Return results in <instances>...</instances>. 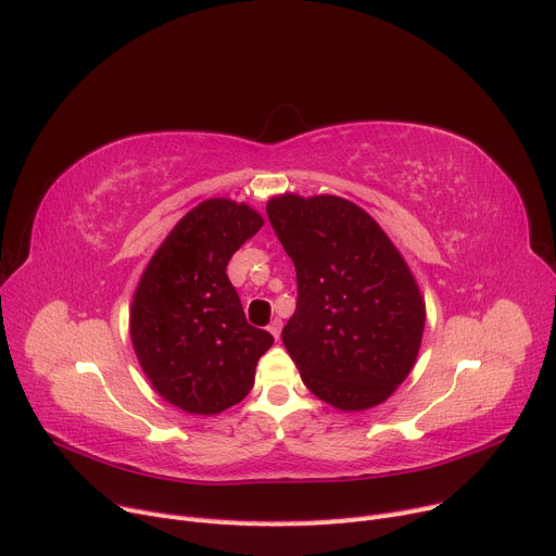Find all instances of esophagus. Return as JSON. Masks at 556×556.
I'll return each instance as SVG.
<instances>
[{
	"label": "esophagus",
	"mask_w": 556,
	"mask_h": 556,
	"mask_svg": "<svg viewBox=\"0 0 556 556\" xmlns=\"http://www.w3.org/2000/svg\"><path fill=\"white\" fill-rule=\"evenodd\" d=\"M268 331H270L275 338H279V336H281V320L275 318V320L268 325Z\"/></svg>",
	"instance_id": "esophagus-1"
}]
</instances>
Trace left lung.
Masks as SVG:
<instances>
[{
  "instance_id": "8db88e82",
  "label": "left lung",
  "mask_w": 556,
  "mask_h": 556,
  "mask_svg": "<svg viewBox=\"0 0 556 556\" xmlns=\"http://www.w3.org/2000/svg\"><path fill=\"white\" fill-rule=\"evenodd\" d=\"M293 258L298 306L281 338L306 389L341 412L389 400L412 372L425 302L391 238L356 204L293 192L268 202Z\"/></svg>"
}]
</instances>
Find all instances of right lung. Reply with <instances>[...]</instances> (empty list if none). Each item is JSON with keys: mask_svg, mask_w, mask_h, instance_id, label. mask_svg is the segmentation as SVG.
Here are the masks:
<instances>
[{"mask_svg": "<svg viewBox=\"0 0 556 556\" xmlns=\"http://www.w3.org/2000/svg\"><path fill=\"white\" fill-rule=\"evenodd\" d=\"M263 227L248 204L213 198L188 211L144 268L131 304V341L154 391L186 414L213 416L254 386L275 338L245 320L227 277L233 252Z\"/></svg>", "mask_w": 556, "mask_h": 556, "instance_id": "1", "label": "right lung"}]
</instances>
